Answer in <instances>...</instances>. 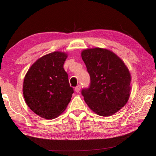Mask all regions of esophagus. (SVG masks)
<instances>
[{"instance_id": "1", "label": "esophagus", "mask_w": 156, "mask_h": 156, "mask_svg": "<svg viewBox=\"0 0 156 156\" xmlns=\"http://www.w3.org/2000/svg\"><path fill=\"white\" fill-rule=\"evenodd\" d=\"M80 89H81V87H80V85H78V86L76 87L75 88V91H76V92H77V93H78V92L80 91Z\"/></svg>"}]
</instances>
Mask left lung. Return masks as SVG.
<instances>
[{
	"mask_svg": "<svg viewBox=\"0 0 156 156\" xmlns=\"http://www.w3.org/2000/svg\"><path fill=\"white\" fill-rule=\"evenodd\" d=\"M82 59L90 75L91 85L82 94L96 114L107 117L127 103L131 94V76L119 56L100 47L83 49Z\"/></svg>",
	"mask_w": 156,
	"mask_h": 156,
	"instance_id": "obj_1",
	"label": "left lung"
}]
</instances>
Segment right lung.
<instances>
[{
  "instance_id": "1",
  "label": "right lung",
  "mask_w": 156,
  "mask_h": 156,
  "mask_svg": "<svg viewBox=\"0 0 156 156\" xmlns=\"http://www.w3.org/2000/svg\"><path fill=\"white\" fill-rule=\"evenodd\" d=\"M68 54L56 51L33 63L23 84L25 101L33 112L47 120L65 112L73 93L63 65Z\"/></svg>"
}]
</instances>
